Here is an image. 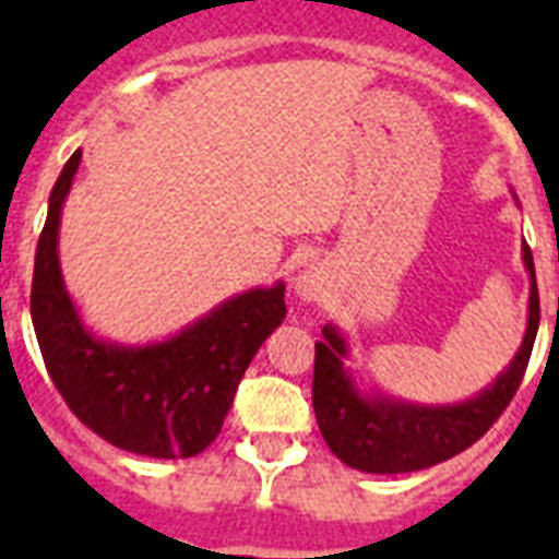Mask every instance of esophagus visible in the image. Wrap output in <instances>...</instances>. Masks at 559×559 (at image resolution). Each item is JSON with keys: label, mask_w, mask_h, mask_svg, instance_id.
Segmentation results:
<instances>
[{"label": "esophagus", "mask_w": 559, "mask_h": 559, "mask_svg": "<svg viewBox=\"0 0 559 559\" xmlns=\"http://www.w3.org/2000/svg\"><path fill=\"white\" fill-rule=\"evenodd\" d=\"M293 289L301 301H316L324 293V272L316 266H307L305 272H298L293 278Z\"/></svg>", "instance_id": "34e87169"}]
</instances>
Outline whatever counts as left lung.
I'll return each instance as SVG.
<instances>
[{
  "mask_svg": "<svg viewBox=\"0 0 559 559\" xmlns=\"http://www.w3.org/2000/svg\"><path fill=\"white\" fill-rule=\"evenodd\" d=\"M522 261L531 272L525 340L493 385L455 406H417L385 394H359L342 366L348 342L333 324H324V342H316L313 408L322 438L336 459L362 473H415L464 452L499 420L525 377L539 328L537 275L528 246L522 249Z\"/></svg>",
  "mask_w": 559,
  "mask_h": 559,
  "instance_id": "1",
  "label": "left lung"
}]
</instances>
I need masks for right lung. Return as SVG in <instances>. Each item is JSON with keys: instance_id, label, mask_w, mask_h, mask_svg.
I'll list each match as a JSON object with an SVG mask.
<instances>
[{"instance_id": "1", "label": "right lung", "mask_w": 559, "mask_h": 559, "mask_svg": "<svg viewBox=\"0 0 559 559\" xmlns=\"http://www.w3.org/2000/svg\"><path fill=\"white\" fill-rule=\"evenodd\" d=\"M78 165L81 151L51 188L31 281V322L48 377L78 420L118 450L147 459L200 455L223 429L252 357L287 316L284 284L228 298L156 345L95 340L66 293L57 258L60 209Z\"/></svg>"}]
</instances>
